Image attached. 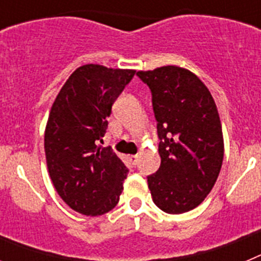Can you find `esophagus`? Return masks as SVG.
I'll return each instance as SVG.
<instances>
[{
	"label": "esophagus",
	"instance_id": "34e87169",
	"mask_svg": "<svg viewBox=\"0 0 261 261\" xmlns=\"http://www.w3.org/2000/svg\"><path fill=\"white\" fill-rule=\"evenodd\" d=\"M129 161L132 162L133 166H136L138 162V155H129Z\"/></svg>",
	"mask_w": 261,
	"mask_h": 261
}]
</instances>
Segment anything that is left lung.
Listing matches in <instances>:
<instances>
[{
  "label": "left lung",
  "mask_w": 261,
  "mask_h": 261,
  "mask_svg": "<svg viewBox=\"0 0 261 261\" xmlns=\"http://www.w3.org/2000/svg\"><path fill=\"white\" fill-rule=\"evenodd\" d=\"M151 91L161 166L147 176L154 204L170 214L199 206L216 183L223 161L222 126L208 87L180 66L140 70Z\"/></svg>",
  "instance_id": "obj_1"
}]
</instances>
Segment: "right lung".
Returning <instances> with one entry per match:
<instances>
[{"mask_svg":"<svg viewBox=\"0 0 261 261\" xmlns=\"http://www.w3.org/2000/svg\"><path fill=\"white\" fill-rule=\"evenodd\" d=\"M136 70L80 66L50 108L44 150L50 180L64 202L85 216H102L119 202L128 174L121 159L99 146L111 108Z\"/></svg>","mask_w":261,"mask_h":261,"instance_id":"right-lung-1","label":"right lung"}]
</instances>
